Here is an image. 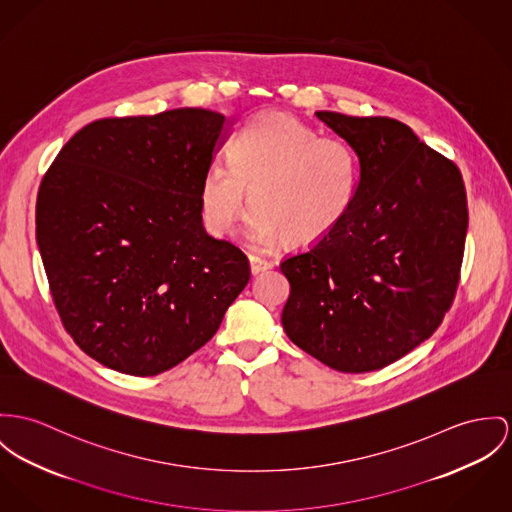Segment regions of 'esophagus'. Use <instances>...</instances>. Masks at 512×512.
Returning a JSON list of instances; mask_svg holds the SVG:
<instances>
[{"instance_id": "obj_1", "label": "esophagus", "mask_w": 512, "mask_h": 512, "mask_svg": "<svg viewBox=\"0 0 512 512\" xmlns=\"http://www.w3.org/2000/svg\"><path fill=\"white\" fill-rule=\"evenodd\" d=\"M249 269H251V275H259V273H265V271L273 269V263L267 261V259H261V257L251 255V257H249Z\"/></svg>"}]
</instances>
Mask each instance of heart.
<instances>
[{"label": "heart", "mask_w": 512, "mask_h": 512, "mask_svg": "<svg viewBox=\"0 0 512 512\" xmlns=\"http://www.w3.org/2000/svg\"><path fill=\"white\" fill-rule=\"evenodd\" d=\"M358 156L341 138L284 111L259 113L237 134L234 159H214L200 181V212L214 234H232L249 202L247 237L259 247L286 239L314 247L353 208Z\"/></svg>", "instance_id": "heart-1"}]
</instances>
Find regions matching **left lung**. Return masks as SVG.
Instances as JSON below:
<instances>
[{
	"mask_svg": "<svg viewBox=\"0 0 512 512\" xmlns=\"http://www.w3.org/2000/svg\"><path fill=\"white\" fill-rule=\"evenodd\" d=\"M353 146L360 179L343 224L280 263L288 339L339 372H372L429 339L448 312L468 232L458 167L388 117L317 111Z\"/></svg>",
	"mask_w": 512,
	"mask_h": 512,
	"instance_id": "8db88e82",
	"label": "left lung"
}]
</instances>
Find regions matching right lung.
Listing matches in <instances>:
<instances>
[{
  "mask_svg": "<svg viewBox=\"0 0 512 512\" xmlns=\"http://www.w3.org/2000/svg\"><path fill=\"white\" fill-rule=\"evenodd\" d=\"M208 109L103 118L46 171L37 243L56 310L79 349L158 376L206 345L249 282L247 257L208 236L200 181L228 140Z\"/></svg>",
  "mask_w": 512,
  "mask_h": 512,
  "instance_id": "right-lung-1",
  "label": "right lung"
}]
</instances>
